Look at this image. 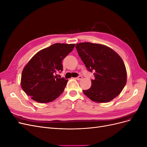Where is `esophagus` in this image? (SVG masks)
Instances as JSON below:
<instances>
[{
    "label": "esophagus",
    "instance_id": "34e87169",
    "mask_svg": "<svg viewBox=\"0 0 147 147\" xmlns=\"http://www.w3.org/2000/svg\"><path fill=\"white\" fill-rule=\"evenodd\" d=\"M75 78H76V80H81L82 79V76H78Z\"/></svg>",
    "mask_w": 147,
    "mask_h": 147
}]
</instances>
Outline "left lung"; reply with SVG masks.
Here are the masks:
<instances>
[{
    "instance_id": "obj_1",
    "label": "left lung",
    "mask_w": 147,
    "mask_h": 147,
    "mask_svg": "<svg viewBox=\"0 0 147 147\" xmlns=\"http://www.w3.org/2000/svg\"><path fill=\"white\" fill-rule=\"evenodd\" d=\"M87 70L94 71L91 86L83 92L91 100L104 103L117 97L126 84L127 72L121 57L112 49L90 42L75 46Z\"/></svg>"
}]
</instances>
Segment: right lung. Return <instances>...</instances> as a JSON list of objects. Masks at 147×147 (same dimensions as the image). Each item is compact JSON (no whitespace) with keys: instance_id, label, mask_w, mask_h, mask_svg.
I'll use <instances>...</instances> for the list:
<instances>
[{"instance_id":"obj_1","label":"right lung","mask_w":147,"mask_h":147,"mask_svg":"<svg viewBox=\"0 0 147 147\" xmlns=\"http://www.w3.org/2000/svg\"><path fill=\"white\" fill-rule=\"evenodd\" d=\"M75 44L55 43L36 53L22 72L21 85L26 94L40 103L55 100L64 91L68 80L57 78L63 70L62 61Z\"/></svg>"}]
</instances>
